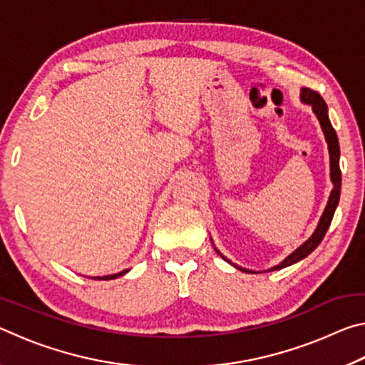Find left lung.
I'll return each mask as SVG.
<instances>
[{
  "label": "left lung",
  "instance_id": "1",
  "mask_svg": "<svg viewBox=\"0 0 365 365\" xmlns=\"http://www.w3.org/2000/svg\"><path fill=\"white\" fill-rule=\"evenodd\" d=\"M301 100L304 101V103H307V104H311V106H312L314 114L317 115L320 125H322V130H324L327 143H329V151H330V177H331V182H333V190H331V193H330L329 202H327V207H325V211L322 214V217H320V220H319V225L316 228V232L312 233V237L309 238L306 243H302L298 250L293 251L292 255H289L285 259V261H282L279 265H277V267L270 269V270L288 267V265H292L294 262L301 261V259H304L306 256L311 255V252L317 248L319 243L322 242L327 230H329V227L331 224L333 214H335V209H336L338 201H339V191H341V170H339V145H338V137H336L335 128L331 127L330 119H329V114H327V104L324 101V98L320 96L317 91H314L311 88H302L301 90ZM215 251H217V250H215ZM219 255H220V252H219ZM222 259H225V257L222 256ZM225 261H228V259H225ZM238 269H242V267H238ZM242 270L250 272V274H255V272L246 270V269H242Z\"/></svg>",
  "mask_w": 365,
  "mask_h": 365
}]
</instances>
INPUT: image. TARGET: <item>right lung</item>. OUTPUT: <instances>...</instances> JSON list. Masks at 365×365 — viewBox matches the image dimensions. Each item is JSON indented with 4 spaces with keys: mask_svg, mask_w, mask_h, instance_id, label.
Instances as JSON below:
<instances>
[{
    "mask_svg": "<svg viewBox=\"0 0 365 365\" xmlns=\"http://www.w3.org/2000/svg\"><path fill=\"white\" fill-rule=\"evenodd\" d=\"M128 270H122L119 272V274H114V275H106V277H98V280H113V279H117V277H122L123 274H127Z\"/></svg>",
    "mask_w": 365,
    "mask_h": 365,
    "instance_id": "right-lung-1",
    "label": "right lung"
}]
</instances>
